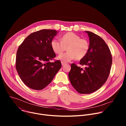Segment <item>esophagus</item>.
<instances>
[{"instance_id": "esophagus-1", "label": "esophagus", "mask_w": 126, "mask_h": 126, "mask_svg": "<svg viewBox=\"0 0 126 126\" xmlns=\"http://www.w3.org/2000/svg\"><path fill=\"white\" fill-rule=\"evenodd\" d=\"M61 64H62V66H64V65H65V63H64V62H61Z\"/></svg>"}]
</instances>
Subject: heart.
I'll use <instances>...</instances> for the list:
<instances>
[{"instance_id": "1", "label": "heart", "mask_w": 126, "mask_h": 126, "mask_svg": "<svg viewBox=\"0 0 126 126\" xmlns=\"http://www.w3.org/2000/svg\"><path fill=\"white\" fill-rule=\"evenodd\" d=\"M50 44L52 51L57 54L62 53L67 47L68 51L58 57V59L64 63L68 62L75 58L77 60L84 58L90 49V44L88 40L82 38L80 36L73 32L63 34L61 41L53 39Z\"/></svg>"}]
</instances>
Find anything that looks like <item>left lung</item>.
<instances>
[{
    "label": "left lung",
    "mask_w": 126,
    "mask_h": 126,
    "mask_svg": "<svg viewBox=\"0 0 126 126\" xmlns=\"http://www.w3.org/2000/svg\"><path fill=\"white\" fill-rule=\"evenodd\" d=\"M90 49L88 54L80 61L85 68L72 63L69 73L71 85L80 94H88L99 89L108 78L112 63L109 47L99 35L86 31Z\"/></svg>",
    "instance_id": "1"
}]
</instances>
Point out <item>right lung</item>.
<instances>
[{
	"label": "right lung",
	"mask_w": 126,
	"mask_h": 126,
	"mask_svg": "<svg viewBox=\"0 0 126 126\" xmlns=\"http://www.w3.org/2000/svg\"><path fill=\"white\" fill-rule=\"evenodd\" d=\"M57 33L52 29L33 32L18 48L16 69L21 80L31 89H43L51 82L62 66L59 60L50 62L56 57L50 44Z\"/></svg>",
	"instance_id": "obj_1"
}]
</instances>
